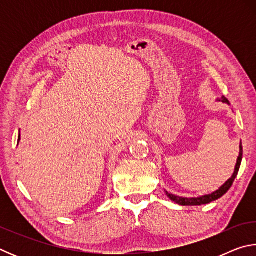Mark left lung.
<instances>
[{"label":"left lung","mask_w":256,"mask_h":256,"mask_svg":"<svg viewBox=\"0 0 256 256\" xmlns=\"http://www.w3.org/2000/svg\"><path fill=\"white\" fill-rule=\"evenodd\" d=\"M222 102L229 104L228 99L226 97H222ZM242 159V142H240V156H238V158H237V164H236L235 172H234L232 176L218 190H216V192L209 194V196H200V198H180V196H172V194L168 193V192H166V196L170 198L172 201H174L175 203H177V204H180V206H202V204H208V203H210L212 201L218 200V198H220L222 196H224V194L228 192V190L232 188L234 180H235L236 176L238 174V170H240Z\"/></svg>","instance_id":"left-lung-1"}]
</instances>
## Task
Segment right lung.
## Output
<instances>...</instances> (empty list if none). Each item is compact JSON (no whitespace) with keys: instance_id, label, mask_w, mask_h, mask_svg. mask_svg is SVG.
Returning a JSON list of instances; mask_svg holds the SVG:
<instances>
[{"instance_id":"add662e5","label":"right lung","mask_w":256,"mask_h":256,"mask_svg":"<svg viewBox=\"0 0 256 256\" xmlns=\"http://www.w3.org/2000/svg\"><path fill=\"white\" fill-rule=\"evenodd\" d=\"M19 140H20V136H19Z\"/></svg>"}]
</instances>
